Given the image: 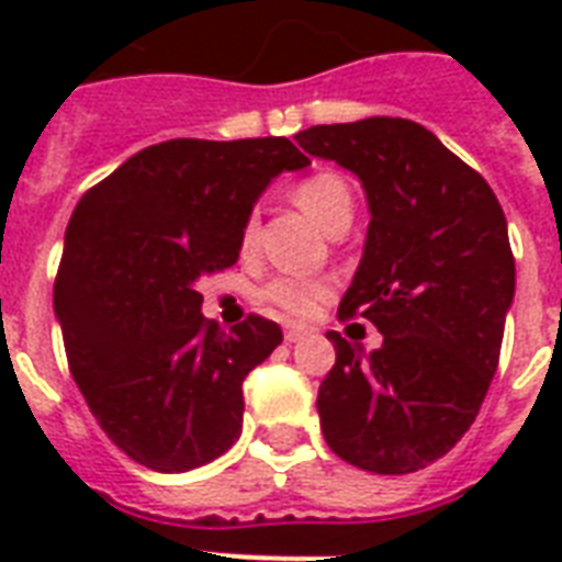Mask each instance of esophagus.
<instances>
[{
    "mask_svg": "<svg viewBox=\"0 0 562 562\" xmlns=\"http://www.w3.org/2000/svg\"><path fill=\"white\" fill-rule=\"evenodd\" d=\"M285 341L289 344H297V341H303V338H306V335H312V329H308V326H300V324H291V326H285Z\"/></svg>",
    "mask_w": 562,
    "mask_h": 562,
    "instance_id": "esophagus-1",
    "label": "esophagus"
}]
</instances>
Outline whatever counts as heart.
<instances>
[{
    "mask_svg": "<svg viewBox=\"0 0 562 562\" xmlns=\"http://www.w3.org/2000/svg\"><path fill=\"white\" fill-rule=\"evenodd\" d=\"M291 198L326 233L344 221L350 224L352 218V189L335 171L308 175L291 189ZM256 236H259V221L250 215L241 227V250H254ZM329 294H333L329 282L315 280V277H277L265 285V300L289 315H312Z\"/></svg>",
    "mask_w": 562,
    "mask_h": 562,
    "instance_id": "b5f03b06",
    "label": "heart"
}]
</instances>
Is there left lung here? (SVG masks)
<instances>
[{"instance_id":"1","label":"left lung","mask_w":562,"mask_h":562,"mask_svg":"<svg viewBox=\"0 0 562 562\" xmlns=\"http://www.w3.org/2000/svg\"><path fill=\"white\" fill-rule=\"evenodd\" d=\"M294 139L352 171L370 210L338 317H368L382 347L326 333V443L359 470L417 472L467 435L498 368L516 289L505 212L479 171L411 119L315 125Z\"/></svg>"}]
</instances>
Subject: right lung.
Listing matches in <instances>:
<instances>
[{"label": "right lung", "instance_id": "1", "mask_svg": "<svg viewBox=\"0 0 562 562\" xmlns=\"http://www.w3.org/2000/svg\"><path fill=\"white\" fill-rule=\"evenodd\" d=\"M306 166L285 136L169 139L75 206L55 315L92 417L136 463L187 472L241 435V382L280 347L282 329L247 315L224 333L201 315L198 282L236 265L265 187Z\"/></svg>", "mask_w": 562, "mask_h": 562}]
</instances>
